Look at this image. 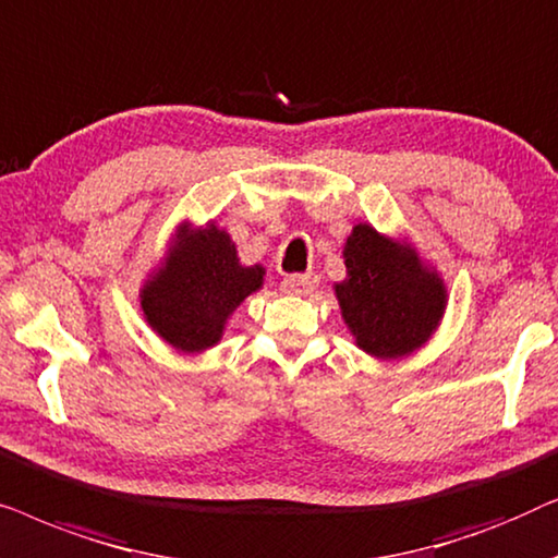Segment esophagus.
I'll return each instance as SVG.
<instances>
[{"label":"esophagus","instance_id":"esophagus-1","mask_svg":"<svg viewBox=\"0 0 558 558\" xmlns=\"http://www.w3.org/2000/svg\"><path fill=\"white\" fill-rule=\"evenodd\" d=\"M319 284L317 274H292L281 281V292L284 294H294V296H304L315 292V287Z\"/></svg>","mask_w":558,"mask_h":558}]
</instances>
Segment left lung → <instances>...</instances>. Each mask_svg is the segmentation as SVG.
I'll list each match as a JSON object with an SVG mask.
<instances>
[{
  "instance_id": "1",
  "label": "left lung",
  "mask_w": 558,
  "mask_h": 558,
  "mask_svg": "<svg viewBox=\"0 0 558 558\" xmlns=\"http://www.w3.org/2000/svg\"><path fill=\"white\" fill-rule=\"evenodd\" d=\"M348 279L335 284L342 317L365 353L401 357L437 330L447 304L437 274L373 226L357 223L345 243Z\"/></svg>"
}]
</instances>
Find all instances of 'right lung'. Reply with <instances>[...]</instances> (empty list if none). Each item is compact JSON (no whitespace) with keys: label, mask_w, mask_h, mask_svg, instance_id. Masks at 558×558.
Listing matches in <instances>:
<instances>
[{"label":"right lung","mask_w":558,"mask_h":558,"mask_svg":"<svg viewBox=\"0 0 558 558\" xmlns=\"http://www.w3.org/2000/svg\"><path fill=\"white\" fill-rule=\"evenodd\" d=\"M264 284V266H241L231 235L205 226L182 228V246L147 281L142 310L151 330L182 353H201L223 335L233 310Z\"/></svg>","instance_id":"1"}]
</instances>
